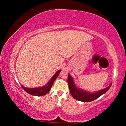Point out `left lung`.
<instances>
[{"instance_id":"8db88e82","label":"left lung","mask_w":126,"mask_h":126,"mask_svg":"<svg viewBox=\"0 0 126 126\" xmlns=\"http://www.w3.org/2000/svg\"><path fill=\"white\" fill-rule=\"evenodd\" d=\"M68 82L69 88L70 93L74 99L77 100L79 101H84V102H90L93 100L97 99L100 96L102 95L106 92H107L108 89L110 88L112 85V83L106 88L101 89L100 91L94 93H90L85 91V90L77 88L76 86L74 83L73 80L70 75L69 74L68 77Z\"/></svg>"}]
</instances>
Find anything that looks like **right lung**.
<instances>
[{
  "label": "right lung",
  "mask_w": 126,
  "mask_h": 126,
  "mask_svg": "<svg viewBox=\"0 0 126 126\" xmlns=\"http://www.w3.org/2000/svg\"><path fill=\"white\" fill-rule=\"evenodd\" d=\"M61 71V70H58L56 73L54 74V75L51 77V79L50 80V81L48 82L47 84H46L44 87H41V88H25L23 86L21 85L24 90H25L27 93H28L30 94L33 96H43L46 94L47 93H48L50 90L51 87H52L53 84L55 80L57 79V77H58V75L60 73V72Z\"/></svg>",
  "instance_id": "obj_1"
}]
</instances>
